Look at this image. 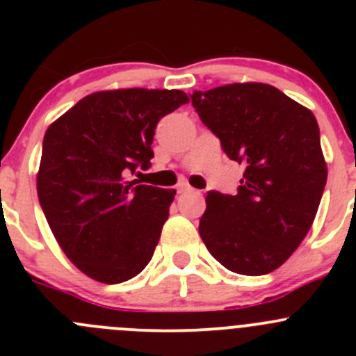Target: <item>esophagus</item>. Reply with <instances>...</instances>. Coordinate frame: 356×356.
<instances>
[{
	"label": "esophagus",
	"instance_id": "1",
	"mask_svg": "<svg viewBox=\"0 0 356 356\" xmlns=\"http://www.w3.org/2000/svg\"><path fill=\"white\" fill-rule=\"evenodd\" d=\"M191 186L188 184V182H181V184H177V193L179 195H181V193H188V191H191Z\"/></svg>",
	"mask_w": 356,
	"mask_h": 356
}]
</instances>
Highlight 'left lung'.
Instances as JSON below:
<instances>
[{"instance_id": "1", "label": "left lung", "mask_w": 356, "mask_h": 356, "mask_svg": "<svg viewBox=\"0 0 356 356\" xmlns=\"http://www.w3.org/2000/svg\"><path fill=\"white\" fill-rule=\"evenodd\" d=\"M191 99L225 155L246 167L238 195H207L201 239L231 272L268 274L301 245L321 204L327 163L317 118L261 82L218 86Z\"/></svg>"}]
</instances>
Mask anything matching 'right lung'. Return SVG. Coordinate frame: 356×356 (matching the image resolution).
<instances>
[{
  "label": "right lung",
  "instance_id": "1",
  "mask_svg": "<svg viewBox=\"0 0 356 356\" xmlns=\"http://www.w3.org/2000/svg\"><path fill=\"white\" fill-rule=\"evenodd\" d=\"M189 103L177 89H108L82 98L48 127L38 196L68 260L118 284L152 260L175 189L139 184L161 117ZM141 174V172H139Z\"/></svg>",
  "mask_w": 356,
  "mask_h": 356
}]
</instances>
